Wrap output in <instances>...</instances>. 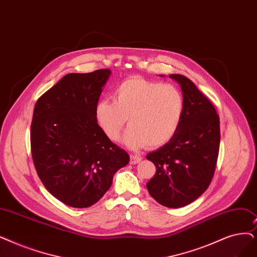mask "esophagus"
Returning <instances> with one entry per match:
<instances>
[{"instance_id": "1", "label": "esophagus", "mask_w": 257, "mask_h": 257, "mask_svg": "<svg viewBox=\"0 0 257 257\" xmlns=\"http://www.w3.org/2000/svg\"><path fill=\"white\" fill-rule=\"evenodd\" d=\"M141 160H142V158H141V156H139V155H135V154H131L130 155V164L131 165L138 164L139 162H141Z\"/></svg>"}]
</instances>
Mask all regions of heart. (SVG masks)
I'll use <instances>...</instances> for the list:
<instances>
[{
	"mask_svg": "<svg viewBox=\"0 0 257 257\" xmlns=\"http://www.w3.org/2000/svg\"><path fill=\"white\" fill-rule=\"evenodd\" d=\"M185 111V97L177 86L135 75L120 82L112 101L102 99L95 118L110 141L118 140L128 120L124 143L132 149L158 148L175 136Z\"/></svg>",
	"mask_w": 257,
	"mask_h": 257,
	"instance_id": "heart-1",
	"label": "heart"
}]
</instances>
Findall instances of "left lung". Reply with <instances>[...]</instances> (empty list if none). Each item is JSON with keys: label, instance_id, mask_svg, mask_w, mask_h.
Listing matches in <instances>:
<instances>
[{"label": "left lung", "instance_id": "8db88e82", "mask_svg": "<svg viewBox=\"0 0 257 257\" xmlns=\"http://www.w3.org/2000/svg\"><path fill=\"white\" fill-rule=\"evenodd\" d=\"M181 85L185 111L175 136L147 154L156 172L147 183L150 195L168 208L194 202L213 178L219 151V117L214 106L188 77L170 74Z\"/></svg>", "mask_w": 257, "mask_h": 257}]
</instances>
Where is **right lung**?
<instances>
[{
	"instance_id": "add662e5",
	"label": "right lung",
	"mask_w": 257,
	"mask_h": 257,
	"mask_svg": "<svg viewBox=\"0 0 257 257\" xmlns=\"http://www.w3.org/2000/svg\"><path fill=\"white\" fill-rule=\"evenodd\" d=\"M111 71L65 75L35 106L30 128L32 161L47 190L62 203L87 208L111 187L128 153L104 135L95 107Z\"/></svg>"
}]
</instances>
